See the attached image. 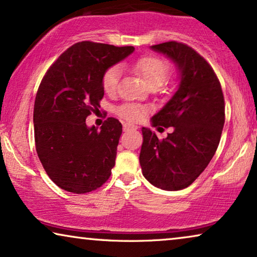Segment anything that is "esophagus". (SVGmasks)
Masks as SVG:
<instances>
[{
  "label": "esophagus",
  "instance_id": "34e87169",
  "mask_svg": "<svg viewBox=\"0 0 257 257\" xmlns=\"http://www.w3.org/2000/svg\"><path fill=\"white\" fill-rule=\"evenodd\" d=\"M138 128L136 125H131V124H125L124 125V131H136Z\"/></svg>",
  "mask_w": 257,
  "mask_h": 257
}]
</instances>
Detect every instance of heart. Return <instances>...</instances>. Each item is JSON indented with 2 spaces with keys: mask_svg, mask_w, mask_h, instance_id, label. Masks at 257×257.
Segmentation results:
<instances>
[{
  "mask_svg": "<svg viewBox=\"0 0 257 257\" xmlns=\"http://www.w3.org/2000/svg\"><path fill=\"white\" fill-rule=\"evenodd\" d=\"M133 70L142 76L145 80L147 86L150 87H159L166 82L168 73H170V66L161 58L154 57V56H145V57L139 58L135 64ZM119 77H120V68L119 66H111L105 71L101 84L103 89L107 94H112L115 92L118 86ZM117 113L122 119L127 121H139L145 117L147 113V108L142 105L135 104H125L118 107Z\"/></svg>",
  "mask_w": 257,
  "mask_h": 257,
  "instance_id": "b5f03b06",
  "label": "heart"
}]
</instances>
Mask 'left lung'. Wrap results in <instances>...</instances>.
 <instances>
[{"label":"left lung","mask_w":257,"mask_h":257,"mask_svg":"<svg viewBox=\"0 0 257 257\" xmlns=\"http://www.w3.org/2000/svg\"><path fill=\"white\" fill-rule=\"evenodd\" d=\"M151 49L174 63L179 84L171 99L151 118L153 126L173 127V132L159 140L143 127L139 163L153 186L179 191L205 171L216 152L224 124L223 93L212 66L188 45L172 41Z\"/></svg>","instance_id":"1"}]
</instances>
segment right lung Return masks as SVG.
Returning <instances> with one entry per match:
<instances>
[{"label":"right lung","instance_id":"1","mask_svg":"<svg viewBox=\"0 0 257 257\" xmlns=\"http://www.w3.org/2000/svg\"><path fill=\"white\" fill-rule=\"evenodd\" d=\"M133 51V47L79 42L42 79L34 105L36 151L49 178L66 192L94 191L110 178L122 126L107 118L98 130L85 119L100 107L105 71Z\"/></svg>","mask_w":257,"mask_h":257}]
</instances>
